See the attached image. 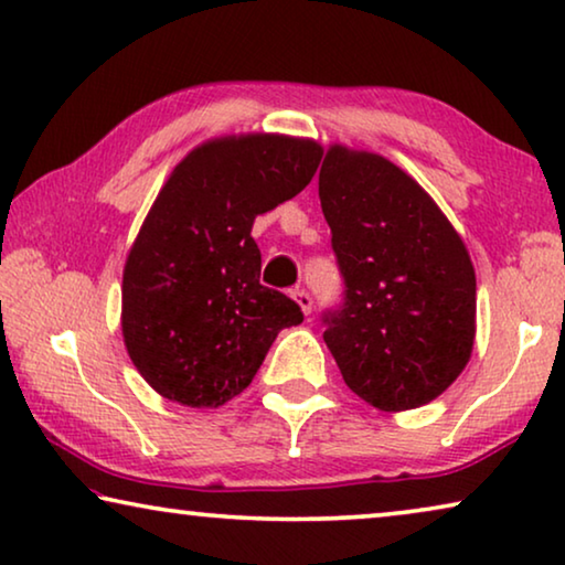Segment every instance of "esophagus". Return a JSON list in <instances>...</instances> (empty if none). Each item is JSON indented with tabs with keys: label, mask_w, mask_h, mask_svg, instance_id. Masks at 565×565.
<instances>
[{
	"label": "esophagus",
	"mask_w": 565,
	"mask_h": 565,
	"mask_svg": "<svg viewBox=\"0 0 565 565\" xmlns=\"http://www.w3.org/2000/svg\"><path fill=\"white\" fill-rule=\"evenodd\" d=\"M294 299H297V305L301 307L305 315H311V307H315V299H311V294L305 289V286H297V289L291 291Z\"/></svg>",
	"instance_id": "34e87169"
}]
</instances>
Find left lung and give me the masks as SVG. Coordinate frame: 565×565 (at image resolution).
<instances>
[{
	"label": "left lung",
	"instance_id": "8db88e82",
	"mask_svg": "<svg viewBox=\"0 0 565 565\" xmlns=\"http://www.w3.org/2000/svg\"><path fill=\"white\" fill-rule=\"evenodd\" d=\"M342 299L324 342L352 393L381 411L434 401L475 344L477 279L465 243L388 159L332 147L319 170Z\"/></svg>",
	"mask_w": 565,
	"mask_h": 565
}]
</instances>
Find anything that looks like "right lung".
Returning <instances> with one entry per match:
<instances>
[{
  "label": "right lung",
  "mask_w": 565,
  "mask_h": 565,
  "mask_svg": "<svg viewBox=\"0 0 565 565\" xmlns=\"http://www.w3.org/2000/svg\"><path fill=\"white\" fill-rule=\"evenodd\" d=\"M315 141L248 134L198 147L174 167L124 268L129 358L164 398L217 408L254 381L301 307L258 281L256 215L307 188Z\"/></svg>",
  "instance_id": "1"
}]
</instances>
